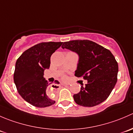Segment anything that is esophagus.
Returning <instances> with one entry per match:
<instances>
[{"label":"esophagus","instance_id":"esophagus-1","mask_svg":"<svg viewBox=\"0 0 133 133\" xmlns=\"http://www.w3.org/2000/svg\"><path fill=\"white\" fill-rule=\"evenodd\" d=\"M69 84H64V85H65V86H67V85H68ZM58 89V88H53V91H54V92H56V90ZM55 90L56 91H55L54 90Z\"/></svg>","mask_w":133,"mask_h":133}]
</instances>
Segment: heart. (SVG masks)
<instances>
[{
    "mask_svg": "<svg viewBox=\"0 0 133 133\" xmlns=\"http://www.w3.org/2000/svg\"><path fill=\"white\" fill-rule=\"evenodd\" d=\"M62 78L64 79V80H65V79H66L67 78H66V76H63V77H62Z\"/></svg>",
    "mask_w": 133,
    "mask_h": 133,
    "instance_id": "heart-1",
    "label": "heart"
}]
</instances>
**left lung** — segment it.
<instances>
[{
    "label": "left lung",
    "mask_w": 133,
    "mask_h": 133,
    "mask_svg": "<svg viewBox=\"0 0 133 133\" xmlns=\"http://www.w3.org/2000/svg\"><path fill=\"white\" fill-rule=\"evenodd\" d=\"M79 56L75 75L88 80L85 86L73 95L75 102L84 107H93L105 101L117 82L118 65L111 52L102 45L88 41L65 42L62 45Z\"/></svg>",
    "instance_id": "obj_1"
}]
</instances>
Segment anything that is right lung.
<instances>
[{"label":"right lung","instance_id":"1","mask_svg":"<svg viewBox=\"0 0 133 133\" xmlns=\"http://www.w3.org/2000/svg\"><path fill=\"white\" fill-rule=\"evenodd\" d=\"M62 42H41L25 50L17 59L13 79L18 93L27 102L37 108H45L55 103L47 92L49 83L44 72L50 66L51 56ZM55 84H59L58 81ZM53 88L57 86L53 85Z\"/></svg>","mask_w":133,"mask_h":133}]
</instances>
